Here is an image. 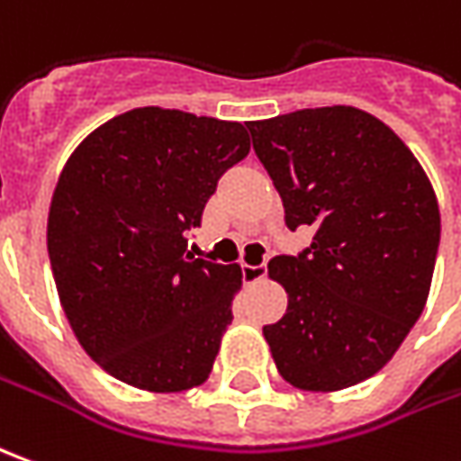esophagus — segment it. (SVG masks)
<instances>
[{
	"label": "esophagus",
	"mask_w": 461,
	"mask_h": 461,
	"mask_svg": "<svg viewBox=\"0 0 461 461\" xmlns=\"http://www.w3.org/2000/svg\"><path fill=\"white\" fill-rule=\"evenodd\" d=\"M267 275V265H242V280L244 283H259Z\"/></svg>",
	"instance_id": "1"
}]
</instances>
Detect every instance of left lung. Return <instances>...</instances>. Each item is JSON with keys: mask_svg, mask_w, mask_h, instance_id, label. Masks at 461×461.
<instances>
[{"mask_svg": "<svg viewBox=\"0 0 461 461\" xmlns=\"http://www.w3.org/2000/svg\"><path fill=\"white\" fill-rule=\"evenodd\" d=\"M285 224L312 230L297 257L270 262L287 293L265 325L275 366L303 391H340L378 374L427 305L439 204L427 174L386 123L350 105L249 121Z\"/></svg>", "mask_w": 461, "mask_h": 461, "instance_id": "1", "label": "left lung"}]
</instances>
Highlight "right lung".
Returning <instances> with one entry per match:
<instances>
[{
  "label": "right lung",
  "mask_w": 461,
  "mask_h": 461,
  "mask_svg": "<svg viewBox=\"0 0 461 461\" xmlns=\"http://www.w3.org/2000/svg\"><path fill=\"white\" fill-rule=\"evenodd\" d=\"M247 153L242 123L151 105L95 128L62 168L47 217L59 303L128 386L176 393L212 374L242 270L186 252V234Z\"/></svg>",
  "instance_id": "1"
}]
</instances>
